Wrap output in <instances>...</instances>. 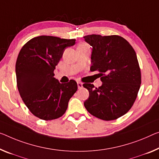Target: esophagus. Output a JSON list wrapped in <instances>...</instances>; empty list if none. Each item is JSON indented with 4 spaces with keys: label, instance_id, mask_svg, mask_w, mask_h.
Returning <instances> with one entry per match:
<instances>
[{
    "label": "esophagus",
    "instance_id": "1",
    "mask_svg": "<svg viewBox=\"0 0 159 159\" xmlns=\"http://www.w3.org/2000/svg\"><path fill=\"white\" fill-rule=\"evenodd\" d=\"M77 86H78V89H82V88L83 87V83L81 82H78Z\"/></svg>",
    "mask_w": 159,
    "mask_h": 159
}]
</instances>
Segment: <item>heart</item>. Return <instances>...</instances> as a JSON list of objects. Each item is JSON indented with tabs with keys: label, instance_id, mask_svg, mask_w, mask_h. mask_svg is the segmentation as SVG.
Listing matches in <instances>:
<instances>
[{
	"label": "heart",
	"instance_id": "b5f03b06",
	"mask_svg": "<svg viewBox=\"0 0 159 159\" xmlns=\"http://www.w3.org/2000/svg\"><path fill=\"white\" fill-rule=\"evenodd\" d=\"M87 45L86 43H82V44H81V45Z\"/></svg>",
	"mask_w": 159,
	"mask_h": 159
}]
</instances>
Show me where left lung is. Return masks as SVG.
I'll use <instances>...</instances> for the list:
<instances>
[{
  "mask_svg": "<svg viewBox=\"0 0 159 159\" xmlns=\"http://www.w3.org/2000/svg\"><path fill=\"white\" fill-rule=\"evenodd\" d=\"M92 46L90 71L99 72L101 87L84 83L89 96L84 105L92 115L104 121L114 120L129 111L137 97L141 83L136 54L121 36L88 35Z\"/></svg>",
  "mask_w": 159,
  "mask_h": 159,
  "instance_id": "8db88e82",
  "label": "left lung"
}]
</instances>
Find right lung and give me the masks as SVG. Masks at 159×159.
<instances>
[{
	"label": "right lung",
	"mask_w": 159,
	"mask_h": 159,
	"mask_svg": "<svg viewBox=\"0 0 159 159\" xmlns=\"http://www.w3.org/2000/svg\"><path fill=\"white\" fill-rule=\"evenodd\" d=\"M75 40L41 35L27 42L19 52L16 64L17 87L26 107L39 119L48 121L62 116L77 90L75 80L61 84L54 77L65 50L74 45Z\"/></svg>",
	"instance_id": "add662e5"
}]
</instances>
